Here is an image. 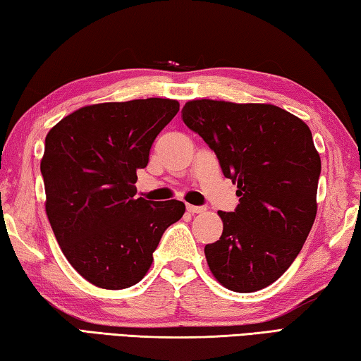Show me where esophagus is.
Listing matches in <instances>:
<instances>
[{"label":"esophagus","instance_id":"esophagus-1","mask_svg":"<svg viewBox=\"0 0 361 361\" xmlns=\"http://www.w3.org/2000/svg\"><path fill=\"white\" fill-rule=\"evenodd\" d=\"M186 208H188V212L189 213H192V214H195V213H205L207 212V208L205 207H195V205H186Z\"/></svg>","mask_w":361,"mask_h":361}]
</instances>
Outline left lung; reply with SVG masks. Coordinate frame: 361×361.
<instances>
[{"instance_id": "left-lung-1", "label": "left lung", "mask_w": 361, "mask_h": 361, "mask_svg": "<svg viewBox=\"0 0 361 361\" xmlns=\"http://www.w3.org/2000/svg\"><path fill=\"white\" fill-rule=\"evenodd\" d=\"M183 121L218 156L237 183L235 212H218L222 235L205 246L219 284L255 292L292 265L317 213L320 156L307 124L271 104L194 99Z\"/></svg>"}]
</instances>
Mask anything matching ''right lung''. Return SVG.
<instances>
[{"label": "right lung", "instance_id": "obj_1", "mask_svg": "<svg viewBox=\"0 0 361 361\" xmlns=\"http://www.w3.org/2000/svg\"><path fill=\"white\" fill-rule=\"evenodd\" d=\"M148 97L75 110L45 137V213L64 257L88 283L120 290L149 270L164 231L185 214L180 200L135 197L156 137L178 114Z\"/></svg>", "mask_w": 361, "mask_h": 361}]
</instances>
